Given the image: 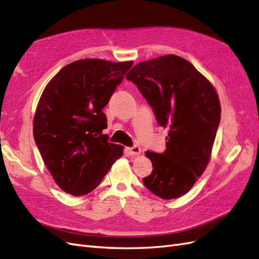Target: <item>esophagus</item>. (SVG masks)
<instances>
[{"mask_svg": "<svg viewBox=\"0 0 259 259\" xmlns=\"http://www.w3.org/2000/svg\"><path fill=\"white\" fill-rule=\"evenodd\" d=\"M126 151L130 155H139L140 153H142V149H140L138 146H134L132 148H127Z\"/></svg>", "mask_w": 259, "mask_h": 259, "instance_id": "esophagus-1", "label": "esophagus"}]
</instances>
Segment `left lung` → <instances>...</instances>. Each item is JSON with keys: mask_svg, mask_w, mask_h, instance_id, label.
<instances>
[{"mask_svg": "<svg viewBox=\"0 0 259 259\" xmlns=\"http://www.w3.org/2000/svg\"><path fill=\"white\" fill-rule=\"evenodd\" d=\"M126 79L137 85L160 126L168 131L164 153L146 151L153 169L144 185L164 200L183 197L209 162L222 114L218 94L189 61L176 55L139 62Z\"/></svg>", "mask_w": 259, "mask_h": 259, "instance_id": "8db88e82", "label": "left lung"}]
</instances>
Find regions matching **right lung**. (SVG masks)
<instances>
[{"instance_id":"obj_1","label":"right lung","mask_w":259,"mask_h":259,"mask_svg":"<svg viewBox=\"0 0 259 259\" xmlns=\"http://www.w3.org/2000/svg\"><path fill=\"white\" fill-rule=\"evenodd\" d=\"M134 62L86 58L62 68L45 86L33 117V137L60 189L74 197L100 184L123 155L103 134V109Z\"/></svg>"}]
</instances>
